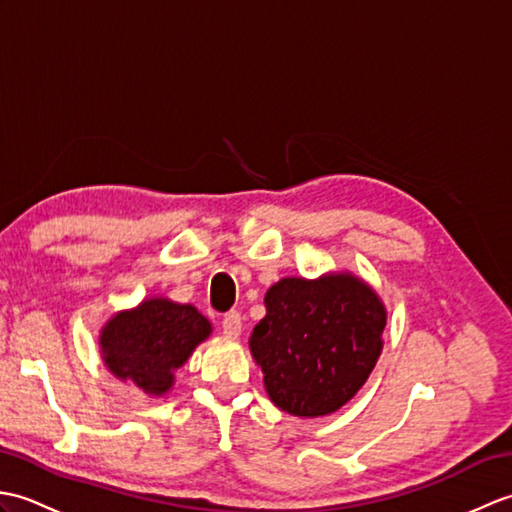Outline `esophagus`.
<instances>
[{"label":"esophagus","mask_w":512,"mask_h":512,"mask_svg":"<svg viewBox=\"0 0 512 512\" xmlns=\"http://www.w3.org/2000/svg\"><path fill=\"white\" fill-rule=\"evenodd\" d=\"M222 330L226 336H231V339H237L239 334H242V314L237 310H231L224 314L222 319Z\"/></svg>","instance_id":"34e87169"}]
</instances>
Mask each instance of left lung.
Segmentation results:
<instances>
[{
	"label": "left lung",
	"mask_w": 512,
	"mask_h": 512,
	"mask_svg": "<svg viewBox=\"0 0 512 512\" xmlns=\"http://www.w3.org/2000/svg\"><path fill=\"white\" fill-rule=\"evenodd\" d=\"M385 323L376 292L352 275L281 279L250 336L270 400L301 418L341 409L372 374Z\"/></svg>",
	"instance_id": "1"
}]
</instances>
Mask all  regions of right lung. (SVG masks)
<instances>
[{"label": "right lung", "instance_id": "right-lung-1", "mask_svg": "<svg viewBox=\"0 0 512 512\" xmlns=\"http://www.w3.org/2000/svg\"><path fill=\"white\" fill-rule=\"evenodd\" d=\"M209 334L211 323L193 306L149 299L105 325L103 361L118 378L134 380L147 394L160 396L173 385V372Z\"/></svg>", "mask_w": 512, "mask_h": 512}]
</instances>
